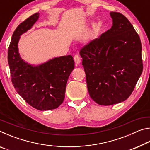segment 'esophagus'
<instances>
[{
	"label": "esophagus",
	"instance_id": "obj_1",
	"mask_svg": "<svg viewBox=\"0 0 150 150\" xmlns=\"http://www.w3.org/2000/svg\"><path fill=\"white\" fill-rule=\"evenodd\" d=\"M73 59H74V61L76 64H79V63H81V57L79 56L78 55H75L74 57H73Z\"/></svg>",
	"mask_w": 150,
	"mask_h": 150
}]
</instances>
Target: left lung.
Segmentation results:
<instances>
[{
	"label": "left lung",
	"mask_w": 150,
	"mask_h": 150,
	"mask_svg": "<svg viewBox=\"0 0 150 150\" xmlns=\"http://www.w3.org/2000/svg\"><path fill=\"white\" fill-rule=\"evenodd\" d=\"M110 14L111 28L79 52L89 95L103 106L126 100L143 71L138 34L123 14Z\"/></svg>",
	"instance_id": "obj_1"
}]
</instances>
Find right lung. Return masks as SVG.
<instances>
[{
    "mask_svg": "<svg viewBox=\"0 0 150 150\" xmlns=\"http://www.w3.org/2000/svg\"><path fill=\"white\" fill-rule=\"evenodd\" d=\"M37 12L22 22L12 34L8 51V62L12 85L20 96L39 110L57 108L63 102L66 83L75 67L71 55L55 57L32 65L20 56V35L31 29L38 20Z\"/></svg>",
    "mask_w": 150,
    "mask_h": 150,
    "instance_id": "right-lung-1",
    "label": "right lung"
}]
</instances>
